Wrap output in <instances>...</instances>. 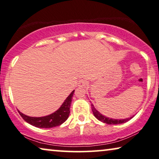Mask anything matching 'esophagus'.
Returning <instances> with one entry per match:
<instances>
[{"label": "esophagus", "mask_w": 159, "mask_h": 159, "mask_svg": "<svg viewBox=\"0 0 159 159\" xmlns=\"http://www.w3.org/2000/svg\"><path fill=\"white\" fill-rule=\"evenodd\" d=\"M87 85V81L85 79H80L79 81V86L84 87Z\"/></svg>", "instance_id": "obj_1"}]
</instances>
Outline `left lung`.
Returning <instances> with one entry per match:
<instances>
[{
  "label": "left lung",
  "instance_id": "8db88e82",
  "mask_svg": "<svg viewBox=\"0 0 159 159\" xmlns=\"http://www.w3.org/2000/svg\"><path fill=\"white\" fill-rule=\"evenodd\" d=\"M91 108H92V111H93L94 116L96 117L98 120H100V121L103 122V123H105V124H107L115 125V124H124V123L129 121V120H131V118L134 116V115L133 116H131L130 118H124V119H113V118H110L106 117V116H105L101 114L99 111H98L96 109V108L94 107V106L93 105V104H91Z\"/></svg>",
  "mask_w": 159,
  "mask_h": 159
}]
</instances>
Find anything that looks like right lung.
Wrapping results in <instances>:
<instances>
[{"label": "right lung", "mask_w": 159, "mask_h": 159, "mask_svg": "<svg viewBox=\"0 0 159 159\" xmlns=\"http://www.w3.org/2000/svg\"><path fill=\"white\" fill-rule=\"evenodd\" d=\"M73 93H74V91H73L69 96L66 98L64 102L63 103L58 110L54 113H51V114L46 116L31 117L23 114V113L20 112L19 111L18 113H20L21 117L25 121L37 128L50 129V128L58 126V125H60L63 123H64L69 116L70 103H71Z\"/></svg>", "instance_id": "right-lung-1"}]
</instances>
